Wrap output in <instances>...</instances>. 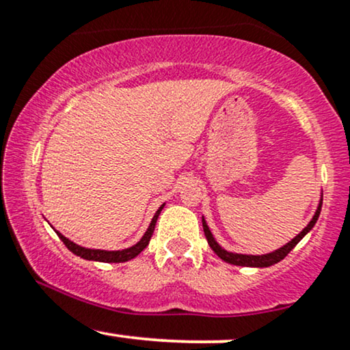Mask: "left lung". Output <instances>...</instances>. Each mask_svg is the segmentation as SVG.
<instances>
[{"mask_svg":"<svg viewBox=\"0 0 350 350\" xmlns=\"http://www.w3.org/2000/svg\"><path fill=\"white\" fill-rule=\"evenodd\" d=\"M321 207H323V196H321L319 204H317V208H316L314 215H312L311 222H309L308 226L304 227L303 230H301L299 234L295 237V239H291V242L283 245V247L278 248V250H275L271 253H265V255H243V253L227 252L226 248H222L219 243H217V240L214 239V235H212V232L208 230V226H207V222H206V219H204V217H202V227H204V234H206V239H207L208 245H211V248L217 253V256H220V258L224 260V262H227L230 265H237V267L267 268V267H271V265L281 262V260H283L284 256H286L288 253H290L293 248H295L296 245L301 242V239H303V237L306 235L308 232L316 226L317 219H319V214H321Z\"/></svg>","mask_w":350,"mask_h":350,"instance_id":"left-lung-1","label":"left lung"}]
</instances>
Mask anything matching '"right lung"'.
<instances>
[{
  "label": "right lung",
  "instance_id": "add662e5",
  "mask_svg": "<svg viewBox=\"0 0 350 350\" xmlns=\"http://www.w3.org/2000/svg\"><path fill=\"white\" fill-rule=\"evenodd\" d=\"M164 204L161 207L156 211L154 217H152L150 227H148V230L144 232V235L142 237V240H139L138 243H135L133 247L130 248H123V250H95V248H85V247H80V245L74 243L72 240L67 239V237H64L62 234H59V239L62 240L64 245H66L69 250L74 253V255L80 256V258L83 260H94V262H103V263H123V262H128V260L135 258L136 255H139L144 248L148 247V243H150L151 240V235L152 232H154V226H156V220H158L159 214H161Z\"/></svg>",
  "mask_w": 350,
  "mask_h": 350
}]
</instances>
